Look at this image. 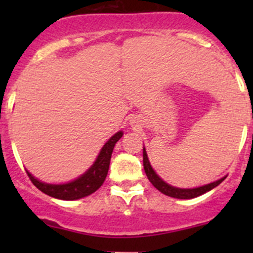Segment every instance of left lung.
<instances>
[{"label": "left lung", "instance_id": "1", "mask_svg": "<svg viewBox=\"0 0 253 253\" xmlns=\"http://www.w3.org/2000/svg\"><path fill=\"white\" fill-rule=\"evenodd\" d=\"M143 167H144V171H145V175H147L148 180L152 182V185L154 186L157 190H159L160 192L164 193V195L170 196V197H174V198H180V200H190V198L198 197V196L213 190L214 187H216L219 183H221L224 181V178H220V180L215 181V182H211L209 183V185L202 186V187H197V188L172 187V186L168 185L167 182H164L159 176L155 174V171L152 169V167H150L149 160H148V157H147V153H145V149H143Z\"/></svg>", "mask_w": 253, "mask_h": 253}]
</instances>
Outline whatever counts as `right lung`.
I'll return each mask as SVG.
<instances>
[{"label":"right lung","mask_w":253,"mask_h":253,"mask_svg":"<svg viewBox=\"0 0 253 253\" xmlns=\"http://www.w3.org/2000/svg\"><path fill=\"white\" fill-rule=\"evenodd\" d=\"M122 134H124L122 132H117L115 136H112L103 147L93 167L85 174L82 175L81 177L72 181V182L63 183V185H48V183L40 182L39 180H37L34 176H32V174H29L28 171L27 174L35 187L39 188L45 195L51 196L53 198L73 201L86 197V196L95 192L105 181L109 171V165H110L112 150H114L116 142L122 137Z\"/></svg>","instance_id":"add662e5"}]
</instances>
